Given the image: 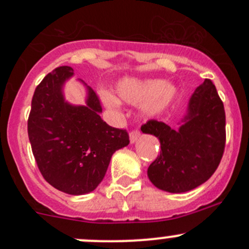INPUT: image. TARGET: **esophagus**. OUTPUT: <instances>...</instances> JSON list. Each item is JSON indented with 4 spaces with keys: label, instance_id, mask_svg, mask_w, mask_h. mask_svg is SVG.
Instances as JSON below:
<instances>
[{
    "label": "esophagus",
    "instance_id": "34e87169",
    "mask_svg": "<svg viewBox=\"0 0 249 249\" xmlns=\"http://www.w3.org/2000/svg\"><path fill=\"white\" fill-rule=\"evenodd\" d=\"M140 131L137 129H135V130H132L131 132H130V142L131 143H135L137 141V139H139L140 137Z\"/></svg>",
    "mask_w": 249,
    "mask_h": 249
}]
</instances>
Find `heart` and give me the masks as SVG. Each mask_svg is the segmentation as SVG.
Returning <instances> with one entry per match:
<instances>
[{
	"label": "heart",
	"mask_w": 249,
	"mask_h": 249,
	"mask_svg": "<svg viewBox=\"0 0 249 249\" xmlns=\"http://www.w3.org/2000/svg\"><path fill=\"white\" fill-rule=\"evenodd\" d=\"M120 99L131 105H142L145 115H157L164 112L172 104L176 96V88L171 84H165L160 79H124L117 87ZM102 101L109 108H117L119 101L114 95L104 92Z\"/></svg>",
	"instance_id": "obj_1"
}]
</instances>
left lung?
Here are the masks:
<instances>
[{
	"mask_svg": "<svg viewBox=\"0 0 249 249\" xmlns=\"http://www.w3.org/2000/svg\"><path fill=\"white\" fill-rule=\"evenodd\" d=\"M141 130L157 136L161 147L148 167L150 182L165 192H189L214 173L224 154V105L212 80L205 79L193 94L179 129L152 119Z\"/></svg>",
	"mask_w": 249,
	"mask_h": 249,
	"instance_id": "left-lung-1",
	"label": "left lung"
}]
</instances>
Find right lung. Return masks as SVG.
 I'll use <instances>...</instances> for the list:
<instances>
[{"label": "right lung", "mask_w": 249, "mask_h": 249, "mask_svg": "<svg viewBox=\"0 0 249 249\" xmlns=\"http://www.w3.org/2000/svg\"><path fill=\"white\" fill-rule=\"evenodd\" d=\"M72 76V67L60 66L37 85L27 134L44 179L60 192L82 195L101 183L113 153L130 140L126 130L101 119V101L91 88L85 106L65 102L62 85Z\"/></svg>", "instance_id": "add662e5"}]
</instances>
